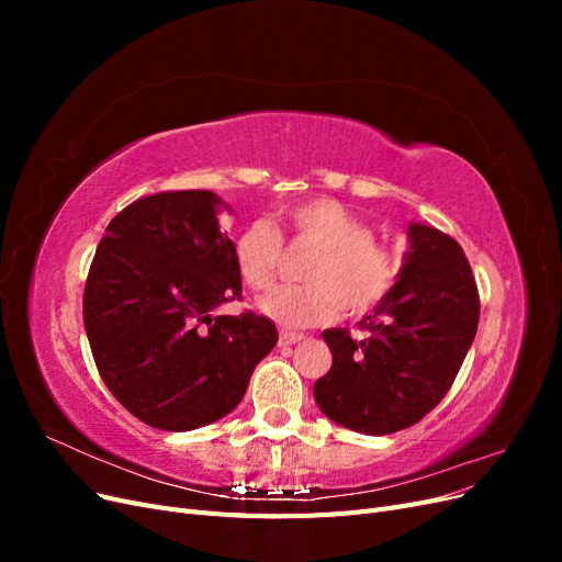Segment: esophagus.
<instances>
[{"instance_id": "esophagus-1", "label": "esophagus", "mask_w": 562, "mask_h": 562, "mask_svg": "<svg viewBox=\"0 0 562 562\" xmlns=\"http://www.w3.org/2000/svg\"><path fill=\"white\" fill-rule=\"evenodd\" d=\"M307 337L304 333H295V330H281L279 333V345L281 347H288V345H297V342H302V339Z\"/></svg>"}]
</instances>
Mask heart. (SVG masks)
<instances>
[{
    "mask_svg": "<svg viewBox=\"0 0 562 562\" xmlns=\"http://www.w3.org/2000/svg\"><path fill=\"white\" fill-rule=\"evenodd\" d=\"M279 225L252 220L234 239V262L250 291L265 293L277 281L283 262V236L314 246L302 267L304 283L281 285L262 302V312L283 326H314L339 310L361 316L394 291L401 255L372 239V227L345 203L330 196L297 201L279 213Z\"/></svg>",
    "mask_w": 562,
    "mask_h": 562,
    "instance_id": "obj_1",
    "label": "heart"
}]
</instances>
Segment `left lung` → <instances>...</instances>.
Returning a JSON list of instances; mask_svg holds the SVG:
<instances>
[{
	"instance_id": "1",
	"label": "left lung",
	"mask_w": 562,
	"mask_h": 562,
	"mask_svg": "<svg viewBox=\"0 0 562 562\" xmlns=\"http://www.w3.org/2000/svg\"><path fill=\"white\" fill-rule=\"evenodd\" d=\"M407 239L396 288L359 323L366 337L323 333L333 366L314 398L323 415L359 434H394L431 413L479 330V288L462 246L427 225L407 227Z\"/></svg>"
}]
</instances>
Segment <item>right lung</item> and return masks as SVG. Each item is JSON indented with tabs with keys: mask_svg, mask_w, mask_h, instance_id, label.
Here are the masks:
<instances>
[{
	"mask_svg": "<svg viewBox=\"0 0 562 562\" xmlns=\"http://www.w3.org/2000/svg\"><path fill=\"white\" fill-rule=\"evenodd\" d=\"M209 190L159 192L112 217L83 288V328L100 378L131 415L192 431L241 403L250 375L277 347V326L244 312L234 244Z\"/></svg>",
	"mask_w": 562,
	"mask_h": 562,
	"instance_id": "obj_1",
	"label": "right lung"
}]
</instances>
